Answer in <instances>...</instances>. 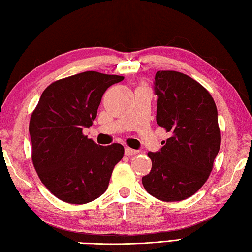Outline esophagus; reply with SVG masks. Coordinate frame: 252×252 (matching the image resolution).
Wrapping results in <instances>:
<instances>
[{
    "label": "esophagus",
    "mask_w": 252,
    "mask_h": 252,
    "mask_svg": "<svg viewBox=\"0 0 252 252\" xmlns=\"http://www.w3.org/2000/svg\"><path fill=\"white\" fill-rule=\"evenodd\" d=\"M138 153V151H136V149L133 148H129V147H126L125 148V154L127 156H131V155H136V154Z\"/></svg>",
    "instance_id": "obj_1"
}]
</instances>
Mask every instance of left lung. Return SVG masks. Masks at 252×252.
Segmentation results:
<instances>
[{
	"mask_svg": "<svg viewBox=\"0 0 252 252\" xmlns=\"http://www.w3.org/2000/svg\"><path fill=\"white\" fill-rule=\"evenodd\" d=\"M157 124L170 137L157 153H148L152 170L144 188L162 201L187 199L202 187L213 170L221 135L218 113L209 92L188 75L158 70Z\"/></svg>",
	"mask_w": 252,
	"mask_h": 252,
	"instance_id": "left-lung-1",
	"label": "left lung"
}]
</instances>
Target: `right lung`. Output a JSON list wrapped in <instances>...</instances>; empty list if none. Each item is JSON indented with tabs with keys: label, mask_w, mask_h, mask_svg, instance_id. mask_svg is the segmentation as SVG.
Segmentation results:
<instances>
[{
	"label": "right lung",
	"mask_w": 252,
	"mask_h": 252,
	"mask_svg": "<svg viewBox=\"0 0 252 252\" xmlns=\"http://www.w3.org/2000/svg\"><path fill=\"white\" fill-rule=\"evenodd\" d=\"M123 79L90 70L59 79L42 93L30 119L32 160L44 186L59 199L83 205L107 189L124 147L99 146L83 128L92 126L106 90Z\"/></svg>",
	"instance_id": "obj_1"
}]
</instances>
